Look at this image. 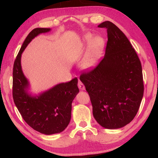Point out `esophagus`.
<instances>
[{"instance_id": "esophagus-1", "label": "esophagus", "mask_w": 158, "mask_h": 158, "mask_svg": "<svg viewBox=\"0 0 158 158\" xmlns=\"http://www.w3.org/2000/svg\"><path fill=\"white\" fill-rule=\"evenodd\" d=\"M78 87L79 88V89H81L82 90H85L84 85L83 84V83L81 81H79H79H78Z\"/></svg>"}]
</instances>
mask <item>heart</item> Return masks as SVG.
<instances>
[{"mask_svg":"<svg viewBox=\"0 0 158 158\" xmlns=\"http://www.w3.org/2000/svg\"><path fill=\"white\" fill-rule=\"evenodd\" d=\"M81 47H85L89 45V52L81 63V68L84 70L91 69L97 63L100 58L102 50L105 47V41L101 37L93 36L90 33H87L83 37L81 42Z\"/></svg>","mask_w":158,"mask_h":158,"instance_id":"obj_1","label":"heart"}]
</instances>
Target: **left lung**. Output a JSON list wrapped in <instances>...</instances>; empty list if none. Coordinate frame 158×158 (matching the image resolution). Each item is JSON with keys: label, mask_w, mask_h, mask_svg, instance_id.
<instances>
[{"label": "left lung", "mask_w": 158, "mask_h": 158, "mask_svg": "<svg viewBox=\"0 0 158 158\" xmlns=\"http://www.w3.org/2000/svg\"><path fill=\"white\" fill-rule=\"evenodd\" d=\"M98 27L107 29L105 55L80 80L90 96L96 121L106 129H118L130 123L139 108L142 68L129 40L116 25L106 21Z\"/></svg>", "instance_id": "1"}]
</instances>
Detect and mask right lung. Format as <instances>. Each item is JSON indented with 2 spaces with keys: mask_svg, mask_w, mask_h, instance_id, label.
<instances>
[{
  "mask_svg": "<svg viewBox=\"0 0 158 158\" xmlns=\"http://www.w3.org/2000/svg\"><path fill=\"white\" fill-rule=\"evenodd\" d=\"M51 28H37L26 37L13 67L12 95L21 116L33 129L47 135L60 133L68 127L71 119L72 103L79 90L78 79L54 85L39 95L28 92L30 84L23 73L21 54L32 40Z\"/></svg>",
  "mask_w": 158,
  "mask_h": 158,
  "instance_id": "add662e5",
  "label": "right lung"
}]
</instances>
